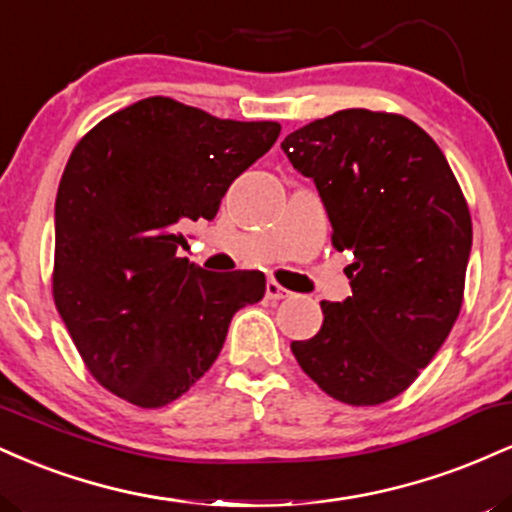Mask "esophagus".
Instances as JSON below:
<instances>
[{
	"label": "esophagus",
	"instance_id": "esophagus-1",
	"mask_svg": "<svg viewBox=\"0 0 512 512\" xmlns=\"http://www.w3.org/2000/svg\"><path fill=\"white\" fill-rule=\"evenodd\" d=\"M289 296H291L289 289H284L281 284H276L274 279L267 281V298H269V301L276 303V301H284V298H289Z\"/></svg>",
	"mask_w": 512,
	"mask_h": 512
}]
</instances>
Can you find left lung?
Returning a JSON list of instances; mask_svg holds the SVG:
<instances>
[{"label":"left lung","mask_w":512,"mask_h":512,"mask_svg":"<svg viewBox=\"0 0 512 512\" xmlns=\"http://www.w3.org/2000/svg\"><path fill=\"white\" fill-rule=\"evenodd\" d=\"M281 149L315 182L334 248L354 252L351 296L322 301L320 332L291 351L330 397L383 404L419 378L460 315L467 202L438 144L402 115L339 110Z\"/></svg>","instance_id":"left-lung-1"}]
</instances>
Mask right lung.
I'll list each match as a JSON object with an SVG mask.
<instances>
[{
	"instance_id": "right-lung-1",
	"label": "right lung",
	"mask_w": 512,
	"mask_h": 512,
	"mask_svg": "<svg viewBox=\"0 0 512 512\" xmlns=\"http://www.w3.org/2000/svg\"><path fill=\"white\" fill-rule=\"evenodd\" d=\"M279 132V122L219 120L154 96L74 146L55 202L52 296L113 395L166 407L211 368L233 315L262 301V272L216 274L178 257L180 228L214 219Z\"/></svg>"
}]
</instances>
